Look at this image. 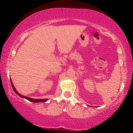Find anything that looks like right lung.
Wrapping results in <instances>:
<instances>
[{
    "instance_id": "1",
    "label": "right lung",
    "mask_w": 133,
    "mask_h": 133,
    "mask_svg": "<svg viewBox=\"0 0 133 133\" xmlns=\"http://www.w3.org/2000/svg\"><path fill=\"white\" fill-rule=\"evenodd\" d=\"M10 82H11V84H12V88L13 89V90H14V91L16 93L18 96H19L20 97H21L23 98H25L26 99V100H28L29 101H30V102H33V103H40V102H46L48 101V99H35V98H30L29 97H26V96H23L22 95V94H21L20 93H19L17 92V91L16 90L15 87L14 86V85H13V83L12 82V80H11V78H10Z\"/></svg>"
}]
</instances>
